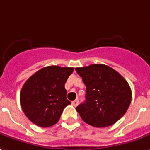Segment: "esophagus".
Returning <instances> with one entry per match:
<instances>
[{
  "label": "esophagus",
  "instance_id": "obj_1",
  "mask_svg": "<svg viewBox=\"0 0 150 150\" xmlns=\"http://www.w3.org/2000/svg\"><path fill=\"white\" fill-rule=\"evenodd\" d=\"M78 103H79V100H78V99H75V100H74L72 102V105L75 106V107H76V106L78 105Z\"/></svg>",
  "mask_w": 150,
  "mask_h": 150
}]
</instances>
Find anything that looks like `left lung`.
I'll return each mask as SVG.
<instances>
[{
  "mask_svg": "<svg viewBox=\"0 0 150 150\" xmlns=\"http://www.w3.org/2000/svg\"><path fill=\"white\" fill-rule=\"evenodd\" d=\"M86 86V100L76 108L83 122L94 127L113 125L131 104V89L117 71L103 64L75 68Z\"/></svg>",
  "mask_w": 150,
  "mask_h": 150,
  "instance_id": "8db88e82",
  "label": "left lung"
}]
</instances>
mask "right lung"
<instances>
[{
  "label": "right lung",
  "instance_id": "add662e5",
  "mask_svg": "<svg viewBox=\"0 0 150 150\" xmlns=\"http://www.w3.org/2000/svg\"><path fill=\"white\" fill-rule=\"evenodd\" d=\"M73 71L72 67H47L24 83L19 94L20 105L33 123L48 127L59 121L63 109L71 104L67 98L65 83Z\"/></svg>",
  "mask_w": 150,
  "mask_h": 150
}]
</instances>
